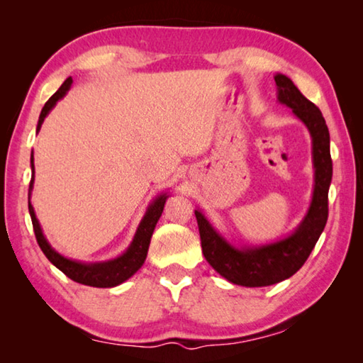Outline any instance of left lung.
Here are the masks:
<instances>
[{"mask_svg": "<svg viewBox=\"0 0 363 363\" xmlns=\"http://www.w3.org/2000/svg\"><path fill=\"white\" fill-rule=\"evenodd\" d=\"M275 83L279 88V101L290 107L304 123L314 144L315 187L307 216L286 240L255 250H235L218 235L203 214L195 211L201 251L206 261L224 279L243 286L274 285L296 274L314 250L328 219V189L333 162L327 123L315 104L306 99L290 78L279 73L275 75Z\"/></svg>", "mask_w": 363, "mask_h": 363, "instance_id": "1", "label": "left lung"}]
</instances>
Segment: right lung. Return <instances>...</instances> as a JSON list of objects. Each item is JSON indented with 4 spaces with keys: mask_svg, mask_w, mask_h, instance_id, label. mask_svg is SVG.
I'll use <instances>...</instances> for the list:
<instances>
[{
    "mask_svg": "<svg viewBox=\"0 0 363 363\" xmlns=\"http://www.w3.org/2000/svg\"><path fill=\"white\" fill-rule=\"evenodd\" d=\"M70 84H72V78H67L56 93L49 97V101L45 104V107H43L41 113H40L38 128H36V130L40 131V128L43 125V121H45L46 115L49 113V110L56 106V102L59 99H62L67 91L70 89ZM32 169H33V155H32ZM32 186H33V176H32V181H30L28 194H30V190H32ZM164 201H167V195H160L158 199L149 206V210H147L143 223L139 224V229L136 232V235H134L131 247L126 250L125 255L116 257V259H113V261L99 262V264L75 262V261L67 259V257L56 253V251L49 247V243L46 242L45 235H43L41 227L38 224V219H36V216H35L33 206L30 205V200H28V211H30V218H32L36 242H38L41 251L45 253L48 259L54 264V266H56L59 270H62L67 277L72 279L73 281H78V284H82V285L97 286V288H110V286L120 285L125 280L130 279L131 275L136 274L140 269V266L144 264L145 257H147V251H149L153 229H155L158 219L163 213Z\"/></svg>",
    "mask_w": 363,
    "mask_h": 363,
    "instance_id": "right-lung-1",
    "label": "right lung"
}]
</instances>
